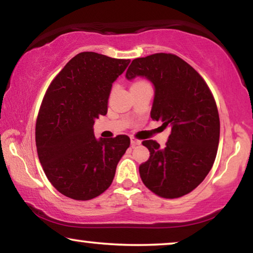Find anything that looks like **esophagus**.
Listing matches in <instances>:
<instances>
[{
  "label": "esophagus",
  "mask_w": 253,
  "mask_h": 253,
  "mask_svg": "<svg viewBox=\"0 0 253 253\" xmlns=\"http://www.w3.org/2000/svg\"><path fill=\"white\" fill-rule=\"evenodd\" d=\"M140 143H141L140 140H138V139H136V138L131 137V145H132V147L137 146V145H140Z\"/></svg>",
  "instance_id": "1"
}]
</instances>
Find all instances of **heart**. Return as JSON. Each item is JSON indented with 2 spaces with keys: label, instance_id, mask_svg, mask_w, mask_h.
Segmentation results:
<instances>
[{
  "label": "heart",
  "instance_id": "b5f03b06",
  "mask_svg": "<svg viewBox=\"0 0 253 253\" xmlns=\"http://www.w3.org/2000/svg\"><path fill=\"white\" fill-rule=\"evenodd\" d=\"M138 83H141V82H138ZM138 83H136V84H138Z\"/></svg>",
  "mask_w": 253,
  "mask_h": 253
}]
</instances>
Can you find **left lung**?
<instances>
[{
	"mask_svg": "<svg viewBox=\"0 0 253 253\" xmlns=\"http://www.w3.org/2000/svg\"><path fill=\"white\" fill-rule=\"evenodd\" d=\"M145 77L154 85L151 117L169 127L165 147L144 140L150 159L139 166L141 181L155 195L174 199L204 181L215 160L220 119L215 100L202 76L174 54L136 58L126 77Z\"/></svg>",
	"mask_w": 253,
	"mask_h": 253,
	"instance_id": "8db88e82",
	"label": "left lung"
}]
</instances>
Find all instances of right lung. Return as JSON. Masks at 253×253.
<instances>
[{"label":"right lung","mask_w":253,"mask_h":253,"mask_svg":"<svg viewBox=\"0 0 253 253\" xmlns=\"http://www.w3.org/2000/svg\"><path fill=\"white\" fill-rule=\"evenodd\" d=\"M130 60L84 51L50 83L38 114L36 144L47 178L62 195L89 200L112 184L130 138L96 139L93 124L107 114L113 83Z\"/></svg>","instance_id":"1"}]
</instances>
